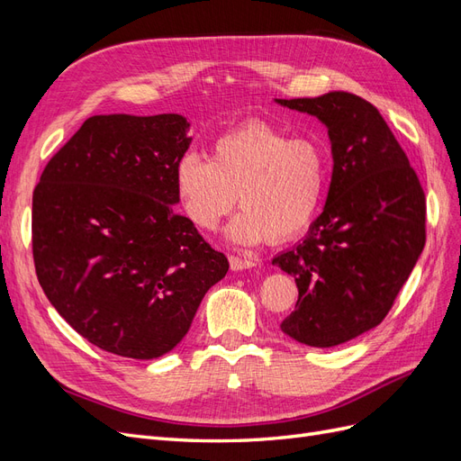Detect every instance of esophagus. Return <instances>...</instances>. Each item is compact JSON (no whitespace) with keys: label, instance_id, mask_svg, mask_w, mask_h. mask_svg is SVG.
<instances>
[{"label":"esophagus","instance_id":"34e87169","mask_svg":"<svg viewBox=\"0 0 461 461\" xmlns=\"http://www.w3.org/2000/svg\"><path fill=\"white\" fill-rule=\"evenodd\" d=\"M230 269L232 271H244V269H252L254 267V261L252 259H246V258H239V256H230Z\"/></svg>","mask_w":461,"mask_h":461}]
</instances>
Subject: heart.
I'll return each mask as SVG.
<instances>
[{"label":"heart","instance_id":"heart-1","mask_svg":"<svg viewBox=\"0 0 461 461\" xmlns=\"http://www.w3.org/2000/svg\"><path fill=\"white\" fill-rule=\"evenodd\" d=\"M329 176V153L313 136H290L269 122L240 124L175 165V190L200 230H215L232 207L242 212L229 227L230 240L259 244L290 240L313 221Z\"/></svg>","mask_w":461,"mask_h":461}]
</instances>
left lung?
I'll use <instances>...</instances> for the list:
<instances>
[{
    "instance_id": "left-lung-1",
    "label": "left lung",
    "mask_w": 461,
    "mask_h": 461,
    "mask_svg": "<svg viewBox=\"0 0 461 461\" xmlns=\"http://www.w3.org/2000/svg\"><path fill=\"white\" fill-rule=\"evenodd\" d=\"M275 102L323 122L332 151L323 213L300 244L273 258L298 286L281 330L305 346H339L379 325L408 281L425 246V192L364 97L329 92Z\"/></svg>"
}]
</instances>
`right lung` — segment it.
I'll use <instances>...</instances> for the list:
<instances>
[{"label": "right lung", "instance_id": "obj_1", "mask_svg": "<svg viewBox=\"0 0 461 461\" xmlns=\"http://www.w3.org/2000/svg\"><path fill=\"white\" fill-rule=\"evenodd\" d=\"M188 129L176 113L94 115L34 188L40 286L80 337L109 354L171 352L229 271L227 258L173 207Z\"/></svg>", "mask_w": 461, "mask_h": 461}]
</instances>
